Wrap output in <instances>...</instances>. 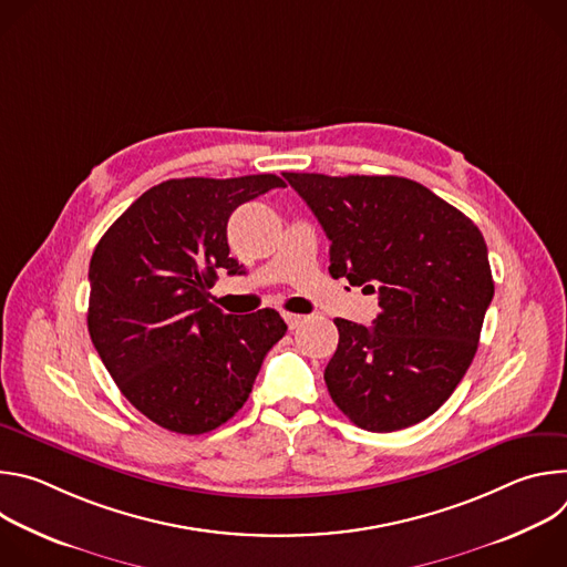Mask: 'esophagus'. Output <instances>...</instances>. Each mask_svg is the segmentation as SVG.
I'll use <instances>...</instances> for the list:
<instances>
[{"instance_id":"esophagus-1","label":"esophagus","mask_w":567,"mask_h":567,"mask_svg":"<svg viewBox=\"0 0 567 567\" xmlns=\"http://www.w3.org/2000/svg\"><path fill=\"white\" fill-rule=\"evenodd\" d=\"M285 320H287V328L289 330H296L300 322L305 320V316H300V313H285Z\"/></svg>"}]
</instances>
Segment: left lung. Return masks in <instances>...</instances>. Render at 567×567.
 <instances>
[{"label": "left lung", "instance_id": "left-lung-1", "mask_svg": "<svg viewBox=\"0 0 567 567\" xmlns=\"http://www.w3.org/2000/svg\"><path fill=\"white\" fill-rule=\"evenodd\" d=\"M330 237V274L379 293L372 328L337 318L326 383L372 433L431 417L468 370L494 298L480 228L403 177L282 173Z\"/></svg>", "mask_w": 567, "mask_h": 567}]
</instances>
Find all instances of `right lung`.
<instances>
[{"instance_id": "1", "label": "right lung", "mask_w": 567, "mask_h": 567, "mask_svg": "<svg viewBox=\"0 0 567 567\" xmlns=\"http://www.w3.org/2000/svg\"><path fill=\"white\" fill-rule=\"evenodd\" d=\"M276 175L168 179L145 190L101 237L90 262L87 328L118 390L147 420L182 435L228 422L285 337L276 309L230 316L208 302L228 258L230 213Z\"/></svg>"}]
</instances>
